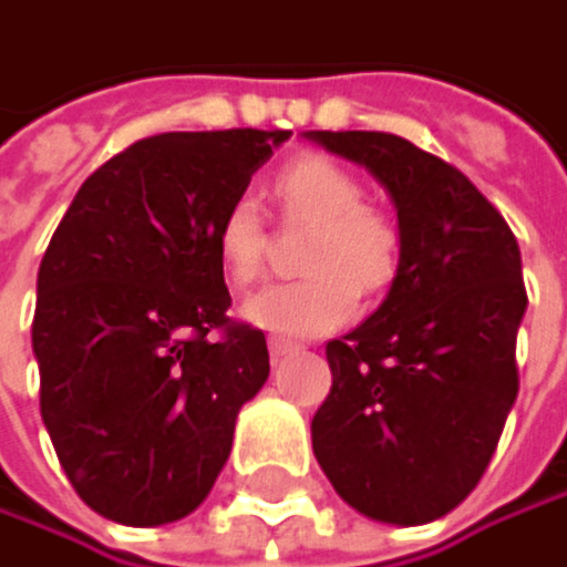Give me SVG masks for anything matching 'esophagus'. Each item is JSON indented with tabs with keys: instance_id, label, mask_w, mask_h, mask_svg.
<instances>
[{
	"instance_id": "34e87169",
	"label": "esophagus",
	"mask_w": 567,
	"mask_h": 567,
	"mask_svg": "<svg viewBox=\"0 0 567 567\" xmlns=\"http://www.w3.org/2000/svg\"><path fill=\"white\" fill-rule=\"evenodd\" d=\"M268 352H271V362H281V359H289L292 352H299V346H292L289 339H268Z\"/></svg>"
}]
</instances>
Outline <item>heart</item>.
I'll list each match as a JSON object with an SVG mask.
<instances>
[{"instance_id": "heart-1", "label": "heart", "mask_w": 567, "mask_h": 567, "mask_svg": "<svg viewBox=\"0 0 567 567\" xmlns=\"http://www.w3.org/2000/svg\"><path fill=\"white\" fill-rule=\"evenodd\" d=\"M275 195L292 221L316 225L306 248V278L268 281L241 302V319L275 336H326L359 309V286L382 292L399 268V231L372 205L362 182L332 158L306 155L275 175ZM215 255L238 286L265 265V225L258 205L238 195L215 225Z\"/></svg>"}]
</instances>
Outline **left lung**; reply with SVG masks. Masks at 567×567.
<instances>
[{"instance_id":"1","label":"left lung","mask_w":567,"mask_h":567,"mask_svg":"<svg viewBox=\"0 0 567 567\" xmlns=\"http://www.w3.org/2000/svg\"><path fill=\"white\" fill-rule=\"evenodd\" d=\"M306 138L365 165L399 212L389 296L326 349L332 392L312 419V449L355 512L425 525L468 498L515 405V339L528 309L522 251L498 208L409 138Z\"/></svg>"}]
</instances>
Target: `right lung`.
<instances>
[{
    "instance_id": "1",
    "label": "right lung",
    "mask_w": 567,
    "mask_h": 567,
    "mask_svg": "<svg viewBox=\"0 0 567 567\" xmlns=\"http://www.w3.org/2000/svg\"><path fill=\"white\" fill-rule=\"evenodd\" d=\"M289 135L142 138L82 182L42 255L39 409L72 488L109 522L192 515L268 379L265 336L225 319L215 225Z\"/></svg>"
}]
</instances>
